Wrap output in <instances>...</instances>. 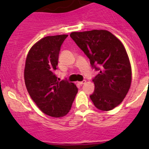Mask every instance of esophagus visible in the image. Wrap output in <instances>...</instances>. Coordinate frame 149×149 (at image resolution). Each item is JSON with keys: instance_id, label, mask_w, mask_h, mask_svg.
<instances>
[{"instance_id": "esophagus-1", "label": "esophagus", "mask_w": 149, "mask_h": 149, "mask_svg": "<svg viewBox=\"0 0 149 149\" xmlns=\"http://www.w3.org/2000/svg\"><path fill=\"white\" fill-rule=\"evenodd\" d=\"M86 80H83V81H81V82H79V84H80V85H83V84H86Z\"/></svg>"}]
</instances>
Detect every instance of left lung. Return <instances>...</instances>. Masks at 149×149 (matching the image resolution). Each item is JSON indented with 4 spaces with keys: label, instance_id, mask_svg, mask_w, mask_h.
<instances>
[{
    "label": "left lung",
    "instance_id": "obj_1",
    "mask_svg": "<svg viewBox=\"0 0 149 149\" xmlns=\"http://www.w3.org/2000/svg\"><path fill=\"white\" fill-rule=\"evenodd\" d=\"M70 37L100 71L93 79L95 89L90 96L94 106L103 111L115 108L132 84V66L122 42L107 30L73 31Z\"/></svg>",
    "mask_w": 149,
    "mask_h": 149
}]
</instances>
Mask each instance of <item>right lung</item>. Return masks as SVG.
Wrapping results in <instances>:
<instances>
[{"instance_id": "right-lung-1", "label": "right lung", "mask_w": 149, "mask_h": 149, "mask_svg": "<svg viewBox=\"0 0 149 149\" xmlns=\"http://www.w3.org/2000/svg\"><path fill=\"white\" fill-rule=\"evenodd\" d=\"M67 35L46 36L32 45L27 55L24 77L29 95L43 113L62 118L71 109L78 92L76 84L56 77L61 45Z\"/></svg>"}]
</instances>
